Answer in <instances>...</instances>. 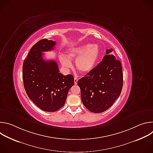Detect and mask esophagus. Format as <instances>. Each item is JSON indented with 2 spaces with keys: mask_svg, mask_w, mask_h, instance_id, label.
<instances>
[{
  "mask_svg": "<svg viewBox=\"0 0 153 153\" xmlns=\"http://www.w3.org/2000/svg\"><path fill=\"white\" fill-rule=\"evenodd\" d=\"M77 81H78V79L77 77H74V84L76 85L77 83Z\"/></svg>",
  "mask_w": 153,
  "mask_h": 153,
  "instance_id": "34e87169",
  "label": "esophagus"
}]
</instances>
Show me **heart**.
I'll use <instances>...</instances> for the list:
<instances>
[{"instance_id": "1", "label": "heart", "mask_w": 153, "mask_h": 153, "mask_svg": "<svg viewBox=\"0 0 153 153\" xmlns=\"http://www.w3.org/2000/svg\"><path fill=\"white\" fill-rule=\"evenodd\" d=\"M100 54V47L97 44L83 43L68 49V57L60 55L59 60L63 67L69 68L72 66L70 59L77 58L76 65L77 70L82 73L87 74L92 71L96 67Z\"/></svg>"}]
</instances>
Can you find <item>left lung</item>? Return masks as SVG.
<instances>
[{
  "instance_id": "left-lung-1",
  "label": "left lung",
  "mask_w": 153,
  "mask_h": 153,
  "mask_svg": "<svg viewBox=\"0 0 153 153\" xmlns=\"http://www.w3.org/2000/svg\"><path fill=\"white\" fill-rule=\"evenodd\" d=\"M106 53L92 71L77 82L83 105L94 113H103L110 108L119 97L123 87V73L120 62Z\"/></svg>"
}]
</instances>
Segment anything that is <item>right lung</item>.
I'll list each match as a JSON object with an SVG mask.
<instances>
[{
	"mask_svg": "<svg viewBox=\"0 0 153 153\" xmlns=\"http://www.w3.org/2000/svg\"><path fill=\"white\" fill-rule=\"evenodd\" d=\"M56 43L47 39L39 40L32 47L23 63L25 91L37 106L47 112L61 108L74 85L73 76L60 73L56 61L43 59V52L53 50Z\"/></svg>",
	"mask_w": 153,
	"mask_h": 153,
	"instance_id": "add662e5",
	"label": "right lung"
}]
</instances>
